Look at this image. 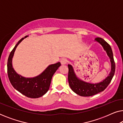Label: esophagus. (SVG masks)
<instances>
[{
	"mask_svg": "<svg viewBox=\"0 0 123 123\" xmlns=\"http://www.w3.org/2000/svg\"><path fill=\"white\" fill-rule=\"evenodd\" d=\"M60 63H61V64L62 65L66 64L67 63V60L66 59H65V58L62 59L61 60H60Z\"/></svg>",
	"mask_w": 123,
	"mask_h": 123,
	"instance_id": "esophagus-1",
	"label": "esophagus"
}]
</instances>
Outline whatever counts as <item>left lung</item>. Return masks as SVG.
<instances>
[{
    "label": "left lung",
    "mask_w": 123,
    "mask_h": 123,
    "mask_svg": "<svg viewBox=\"0 0 123 123\" xmlns=\"http://www.w3.org/2000/svg\"><path fill=\"white\" fill-rule=\"evenodd\" d=\"M95 41L100 43L106 51L107 55L110 59L111 70L106 78L98 83H90L80 80L75 74L73 67L69 64L68 67V82L70 88L74 92L80 96L88 97L103 91L108 86L114 77L115 71V64L114 60L113 53L110 45L103 38L97 37Z\"/></svg>",
    "instance_id": "left-lung-1"
}]
</instances>
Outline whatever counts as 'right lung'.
Wrapping results in <instances>:
<instances>
[{
    "label": "right lung",
    "mask_w": 123,
    "mask_h": 123,
    "mask_svg": "<svg viewBox=\"0 0 123 123\" xmlns=\"http://www.w3.org/2000/svg\"><path fill=\"white\" fill-rule=\"evenodd\" d=\"M27 37L22 38L10 53L7 63L8 75L12 85L20 93L30 98H39L49 90L52 77L61 64L58 62L49 65L41 74L31 78L23 77L18 74L13 67L12 59L17 47Z\"/></svg>",
    "instance_id": "add662e5"
}]
</instances>
